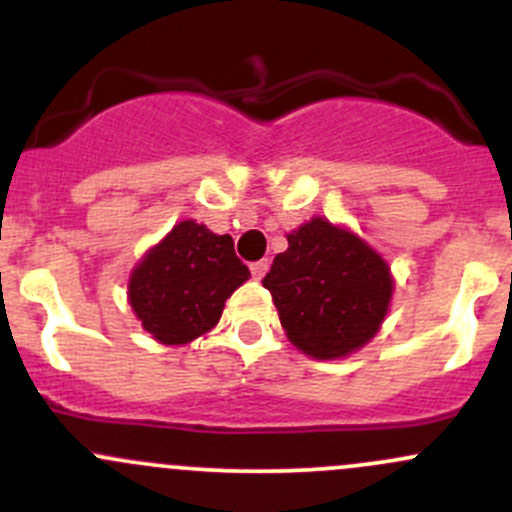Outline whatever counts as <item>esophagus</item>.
Returning a JSON list of instances; mask_svg holds the SVG:
<instances>
[{"instance_id":"obj_1","label":"esophagus","mask_w":512,"mask_h":512,"mask_svg":"<svg viewBox=\"0 0 512 512\" xmlns=\"http://www.w3.org/2000/svg\"><path fill=\"white\" fill-rule=\"evenodd\" d=\"M250 270H252V277H255V280H262V277L267 275V270H270V262H267V260L252 262Z\"/></svg>"}]
</instances>
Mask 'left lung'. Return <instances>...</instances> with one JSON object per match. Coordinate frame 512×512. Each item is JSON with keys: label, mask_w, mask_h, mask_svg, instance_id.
<instances>
[{"label": "left lung", "mask_w": 512, "mask_h": 512, "mask_svg": "<svg viewBox=\"0 0 512 512\" xmlns=\"http://www.w3.org/2000/svg\"><path fill=\"white\" fill-rule=\"evenodd\" d=\"M287 242L262 280L287 339L322 361L359 352L389 314L394 294L389 262L354 230L327 218L299 225Z\"/></svg>", "instance_id": "1"}]
</instances>
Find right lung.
Masks as SVG:
<instances>
[{"mask_svg":"<svg viewBox=\"0 0 512 512\" xmlns=\"http://www.w3.org/2000/svg\"><path fill=\"white\" fill-rule=\"evenodd\" d=\"M247 280L230 235L180 220L131 270L128 304L156 342L183 347L215 329L227 297Z\"/></svg>","mask_w":512,"mask_h":512,"instance_id":"1","label":"right lung"}]
</instances>
